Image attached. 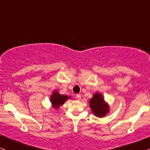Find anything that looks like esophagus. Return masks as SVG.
I'll return each instance as SVG.
<instances>
[{"label": "esophagus", "mask_w": 150, "mask_h": 150, "mask_svg": "<svg viewBox=\"0 0 150 150\" xmlns=\"http://www.w3.org/2000/svg\"><path fill=\"white\" fill-rule=\"evenodd\" d=\"M76 99L79 100V101H80V100H81V95H79V94H77V95L76 96Z\"/></svg>", "instance_id": "esophagus-1"}]
</instances>
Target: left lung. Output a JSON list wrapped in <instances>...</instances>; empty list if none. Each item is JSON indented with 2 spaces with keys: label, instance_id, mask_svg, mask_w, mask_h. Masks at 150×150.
<instances>
[{
  "label": "left lung",
  "instance_id": "obj_1",
  "mask_svg": "<svg viewBox=\"0 0 150 150\" xmlns=\"http://www.w3.org/2000/svg\"><path fill=\"white\" fill-rule=\"evenodd\" d=\"M89 104L92 112L98 117H104L109 112L110 106L104 100L102 93L96 92L89 100Z\"/></svg>",
  "mask_w": 150,
  "mask_h": 150
}]
</instances>
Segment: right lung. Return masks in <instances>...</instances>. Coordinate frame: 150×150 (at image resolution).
<instances>
[{"mask_svg":"<svg viewBox=\"0 0 150 150\" xmlns=\"http://www.w3.org/2000/svg\"><path fill=\"white\" fill-rule=\"evenodd\" d=\"M71 97L68 96H65L60 94L57 90H54L51 94L50 101L52 104V106L55 109H59L61 106H62L68 99H70Z\"/></svg>","mask_w":150,"mask_h":150,"instance_id":"1","label":"right lung"}]
</instances>
